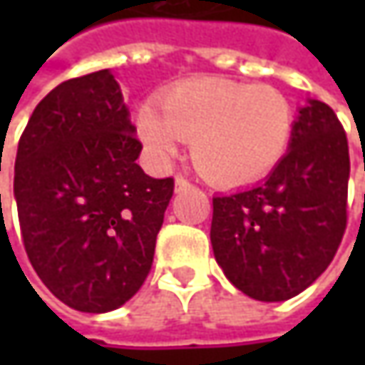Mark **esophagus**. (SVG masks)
<instances>
[{"label": "esophagus", "mask_w": 365, "mask_h": 365, "mask_svg": "<svg viewBox=\"0 0 365 365\" xmlns=\"http://www.w3.org/2000/svg\"><path fill=\"white\" fill-rule=\"evenodd\" d=\"M175 187L176 190H185L190 187V180H187L185 176H176L175 178Z\"/></svg>", "instance_id": "obj_1"}]
</instances>
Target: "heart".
Segmentation results:
<instances>
[{
  "label": "heart",
  "mask_w": 365,
  "mask_h": 365,
  "mask_svg": "<svg viewBox=\"0 0 365 365\" xmlns=\"http://www.w3.org/2000/svg\"><path fill=\"white\" fill-rule=\"evenodd\" d=\"M294 113L268 85L190 78L138 109L135 132L156 160L190 140L195 166L217 185H247L266 176L292 138Z\"/></svg>",
  "instance_id": "heart-1"
}]
</instances>
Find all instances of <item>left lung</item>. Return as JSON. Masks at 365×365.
<instances>
[{
	"instance_id": "left-lung-1",
	"label": "left lung",
	"mask_w": 365,
	"mask_h": 365,
	"mask_svg": "<svg viewBox=\"0 0 365 365\" xmlns=\"http://www.w3.org/2000/svg\"><path fill=\"white\" fill-rule=\"evenodd\" d=\"M349 150L327 103L309 99L288 152L262 182L213 197L211 244L237 290L287 301L327 270L347 225Z\"/></svg>"
}]
</instances>
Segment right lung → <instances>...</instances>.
Returning a JSON list of instances; mask_svg holds the SVG:
<instances>
[{
    "instance_id": "right-lung-1",
    "label": "right lung",
    "mask_w": 365,
    "mask_h": 365,
    "mask_svg": "<svg viewBox=\"0 0 365 365\" xmlns=\"http://www.w3.org/2000/svg\"><path fill=\"white\" fill-rule=\"evenodd\" d=\"M133 133L106 68L54 87L18 144L14 197L26 254L50 292L83 313L113 311L140 290L175 190L173 178L140 168Z\"/></svg>"
}]
</instances>
